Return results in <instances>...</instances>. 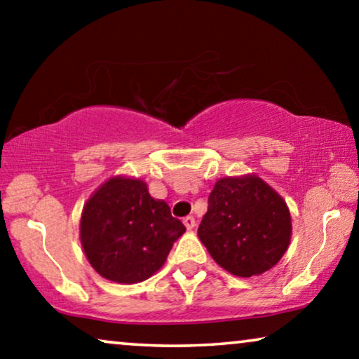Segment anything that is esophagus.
<instances>
[{
    "instance_id": "1",
    "label": "esophagus",
    "mask_w": 359,
    "mask_h": 359,
    "mask_svg": "<svg viewBox=\"0 0 359 359\" xmlns=\"http://www.w3.org/2000/svg\"><path fill=\"white\" fill-rule=\"evenodd\" d=\"M183 224L186 225V229H188V230H193L194 225H196V219L191 217V215H188V217L183 219Z\"/></svg>"
}]
</instances>
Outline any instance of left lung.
Instances as JSON below:
<instances>
[{
	"instance_id": "obj_1",
	"label": "left lung",
	"mask_w": 359,
	"mask_h": 359,
	"mask_svg": "<svg viewBox=\"0 0 359 359\" xmlns=\"http://www.w3.org/2000/svg\"><path fill=\"white\" fill-rule=\"evenodd\" d=\"M198 235L214 262L240 278L271 269L291 242V214L258 176L222 178L208 199Z\"/></svg>"
}]
</instances>
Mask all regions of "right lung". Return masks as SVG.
Returning a JSON list of instances; mask_svg holds the SVG:
<instances>
[{"label":"right lung","instance_id":"right-lung-1","mask_svg":"<svg viewBox=\"0 0 359 359\" xmlns=\"http://www.w3.org/2000/svg\"><path fill=\"white\" fill-rule=\"evenodd\" d=\"M186 232L165 201L149 194L142 180L112 178L88 201L80 237L91 266L109 281L134 284L150 278L166 262Z\"/></svg>","mask_w":359,"mask_h":359}]
</instances>
